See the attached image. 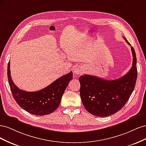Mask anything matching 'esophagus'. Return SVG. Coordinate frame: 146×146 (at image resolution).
Listing matches in <instances>:
<instances>
[{
	"label": "esophagus",
	"instance_id": "34e87169",
	"mask_svg": "<svg viewBox=\"0 0 146 146\" xmlns=\"http://www.w3.org/2000/svg\"><path fill=\"white\" fill-rule=\"evenodd\" d=\"M82 68L81 67H78V66H77V67H76L74 68V73L76 74H80L81 73H82Z\"/></svg>",
	"mask_w": 146,
	"mask_h": 146
}]
</instances>
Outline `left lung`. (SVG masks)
Listing matches in <instances>:
<instances>
[{
    "label": "left lung",
    "mask_w": 146,
    "mask_h": 146,
    "mask_svg": "<svg viewBox=\"0 0 146 146\" xmlns=\"http://www.w3.org/2000/svg\"><path fill=\"white\" fill-rule=\"evenodd\" d=\"M123 38L131 46L126 38ZM131 49L133 57L132 67L121 78L107 80L86 74L79 77L83 105L92 115L98 117L112 115L119 111L129 99L137 79L136 54L132 46Z\"/></svg>",
    "instance_id": "left-lung-1"
}]
</instances>
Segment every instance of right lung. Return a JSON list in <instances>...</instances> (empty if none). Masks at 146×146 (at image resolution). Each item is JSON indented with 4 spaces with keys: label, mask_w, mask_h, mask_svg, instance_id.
Masks as SVG:
<instances>
[{
    "label": "right lung",
    "mask_w": 146,
    "mask_h": 146,
    "mask_svg": "<svg viewBox=\"0 0 146 146\" xmlns=\"http://www.w3.org/2000/svg\"><path fill=\"white\" fill-rule=\"evenodd\" d=\"M8 64L7 76L12 95L16 103L26 111L38 116L49 114L57 109L69 82L72 78V72L60 77L44 89L35 92L20 90L13 83Z\"/></svg>",
    "instance_id": "right-lung-1"
}]
</instances>
